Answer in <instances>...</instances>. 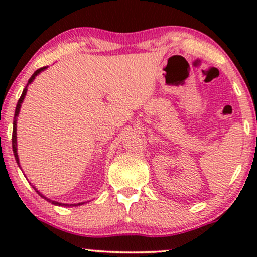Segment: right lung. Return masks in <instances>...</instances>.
Masks as SVG:
<instances>
[{
  "instance_id": "add662e5",
  "label": "right lung",
  "mask_w": 257,
  "mask_h": 257,
  "mask_svg": "<svg viewBox=\"0 0 257 257\" xmlns=\"http://www.w3.org/2000/svg\"><path fill=\"white\" fill-rule=\"evenodd\" d=\"M46 69H47V66H44V67H41V69H38V70H36V71H35L34 75H32L31 77H30V79H29L28 84L25 85L24 90H23V93H22V96H20V99L18 100V104H17V107H16V113H14V120H13V135H12V147H13L14 157H16V161H17V163H18V166H19V168H20V163H19V157H18V152H17V150H18V149H17V117L19 116L20 107H22L23 101H24V98H25V95H26V91H28V87H29V84H31V82L34 81L35 78H36V76H37V75H40V73L42 72V71H44V70H46ZM34 188H35V190H36V192H37L38 194H40L41 197H42V198L47 199V200H49V202H51L52 204H54V205H63V206H77V205H82V204H84V202H83V203H78V204H64V203L55 202V200H51V199L47 198V197H44L43 194L40 192V191H37V188L35 187V186H34Z\"/></svg>"
}]
</instances>
